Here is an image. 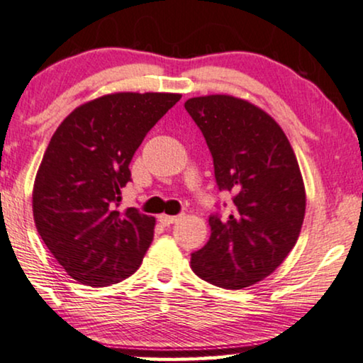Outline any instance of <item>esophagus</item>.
<instances>
[{"instance_id":"esophagus-1","label":"esophagus","mask_w":363,"mask_h":363,"mask_svg":"<svg viewBox=\"0 0 363 363\" xmlns=\"http://www.w3.org/2000/svg\"><path fill=\"white\" fill-rule=\"evenodd\" d=\"M157 220H160L161 225L169 227V225H172V223H174V222L179 220V217H176V216H166V213H161V216L157 217Z\"/></svg>"}]
</instances>
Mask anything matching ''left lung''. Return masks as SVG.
I'll list each match as a JSON object with an SVG mask.
<instances>
[{"label": "left lung", "mask_w": 363, "mask_h": 363, "mask_svg": "<svg viewBox=\"0 0 363 363\" xmlns=\"http://www.w3.org/2000/svg\"><path fill=\"white\" fill-rule=\"evenodd\" d=\"M186 110L213 157L218 189L233 192L227 220L208 218L211 238L192 253L199 278L243 289L269 277L298 242L306 189L289 140L272 115L232 95L189 99Z\"/></svg>", "instance_id": "8db88e82"}]
</instances>
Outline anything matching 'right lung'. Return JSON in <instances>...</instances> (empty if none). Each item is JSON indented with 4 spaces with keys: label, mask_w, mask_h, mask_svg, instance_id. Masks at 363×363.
<instances>
[{
    "label": "right lung",
    "mask_w": 363,
    "mask_h": 363,
    "mask_svg": "<svg viewBox=\"0 0 363 363\" xmlns=\"http://www.w3.org/2000/svg\"><path fill=\"white\" fill-rule=\"evenodd\" d=\"M181 100L164 91H115L85 101L50 138L33 187L35 228L70 278L123 281L140 268L156 218L120 212L130 162L157 120Z\"/></svg>",
    "instance_id": "add662e5"
}]
</instances>
